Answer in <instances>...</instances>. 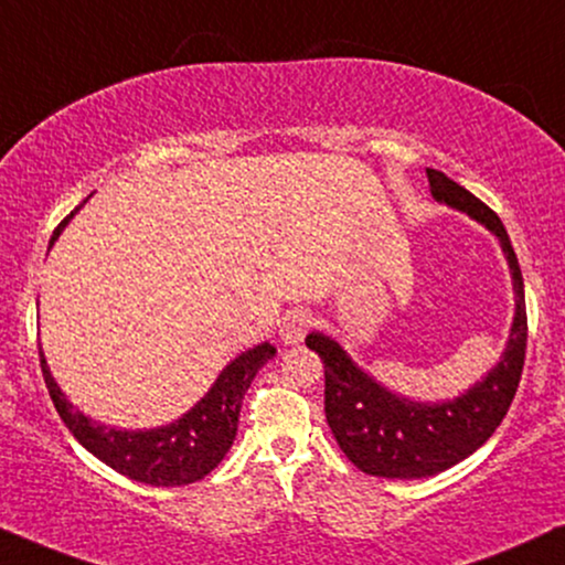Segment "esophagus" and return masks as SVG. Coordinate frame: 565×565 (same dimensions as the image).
Masks as SVG:
<instances>
[{"mask_svg": "<svg viewBox=\"0 0 565 565\" xmlns=\"http://www.w3.org/2000/svg\"><path fill=\"white\" fill-rule=\"evenodd\" d=\"M311 317L306 311H288L280 322V338L285 345H298L309 330Z\"/></svg>", "mask_w": 565, "mask_h": 565, "instance_id": "obj_1", "label": "esophagus"}]
</instances>
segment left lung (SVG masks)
<instances>
[{"instance_id": "left-lung-1", "label": "left lung", "mask_w": 565, "mask_h": 565, "mask_svg": "<svg viewBox=\"0 0 565 565\" xmlns=\"http://www.w3.org/2000/svg\"><path fill=\"white\" fill-rule=\"evenodd\" d=\"M427 178L431 199L469 214L500 241L511 269L516 311L498 364L458 398L435 403L387 390L324 332L306 335V345L324 364V416L340 450L364 475L385 479L435 477L482 448L511 408L526 353L524 277L503 222L443 172L427 170Z\"/></svg>"}]
</instances>
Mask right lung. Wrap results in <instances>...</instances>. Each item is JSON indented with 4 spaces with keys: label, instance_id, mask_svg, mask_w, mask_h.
<instances>
[{
    "label": "right lung",
    "instance_id": "obj_1",
    "mask_svg": "<svg viewBox=\"0 0 565 565\" xmlns=\"http://www.w3.org/2000/svg\"><path fill=\"white\" fill-rule=\"evenodd\" d=\"M73 214L60 222L49 246H54V241L60 238L62 230L73 220ZM275 353L277 348L269 343H259L238 353L217 374V380L206 390L204 398L193 403L175 422L154 429H120L94 422L83 411L75 408L67 401V395L62 393L57 380L49 372L44 351H39V356L54 408H57L65 427L73 431V437L83 448L94 452L102 463H107L117 475L134 479V482L151 487H180L204 479L225 458V452L233 448L243 395L254 382L256 372Z\"/></svg>",
    "mask_w": 565,
    "mask_h": 565
}]
</instances>
